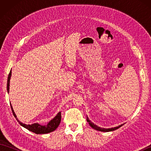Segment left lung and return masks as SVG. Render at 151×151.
I'll return each instance as SVG.
<instances>
[{
  "instance_id": "obj_1",
  "label": "left lung",
  "mask_w": 151,
  "mask_h": 151,
  "mask_svg": "<svg viewBox=\"0 0 151 151\" xmlns=\"http://www.w3.org/2000/svg\"><path fill=\"white\" fill-rule=\"evenodd\" d=\"M86 118H87V121L88 122L89 125H90L93 129H94L99 130V131H101V132H110V131H114V130L118 129L119 128H120L121 127H122L124 124H122L119 125V126L116 127H114V128H110V129H104V128L99 127L97 126V125H96L93 123H92V122L89 119V118L88 117H86Z\"/></svg>"
}]
</instances>
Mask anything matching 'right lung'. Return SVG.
Here are the masks:
<instances>
[{"mask_svg":"<svg viewBox=\"0 0 151 151\" xmlns=\"http://www.w3.org/2000/svg\"><path fill=\"white\" fill-rule=\"evenodd\" d=\"M11 76H12V70H10V72H9V75H8V82H7V91L8 93H9V81H10L11 78ZM11 106V108L12 110V113L14 114V117L16 118L17 116L15 114V112L13 110V108L12 106V104H10ZM61 112L60 111L58 114L55 117H54L52 120L50 121L49 123H47V125H41L39 123H34L32 124H26L21 123V121H19L18 120L17 118H16V119L17 120V121L19 123L21 126H22L24 128H26L28 130L31 131V132L36 133L37 134H47V133H50L51 132H53L54 130H55L59 126V124L60 123L61 121Z\"/></svg>","mask_w":151,"mask_h":151,"instance_id":"add662e5","label":"right lung"}]
</instances>
